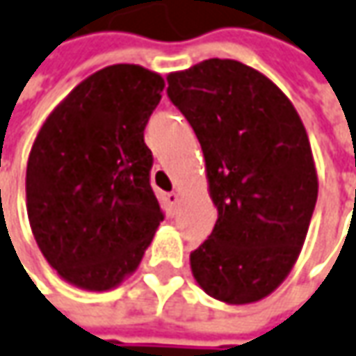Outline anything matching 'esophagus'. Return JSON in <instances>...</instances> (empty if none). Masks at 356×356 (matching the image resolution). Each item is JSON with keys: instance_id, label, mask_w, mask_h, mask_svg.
I'll use <instances>...</instances> for the list:
<instances>
[{"instance_id": "esophagus-1", "label": "esophagus", "mask_w": 356, "mask_h": 356, "mask_svg": "<svg viewBox=\"0 0 356 356\" xmlns=\"http://www.w3.org/2000/svg\"><path fill=\"white\" fill-rule=\"evenodd\" d=\"M168 202H169V207H171V209H175L179 202H181V195H179V193H175V191H173V193H169Z\"/></svg>"}]
</instances>
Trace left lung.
<instances>
[{"mask_svg": "<svg viewBox=\"0 0 356 356\" xmlns=\"http://www.w3.org/2000/svg\"><path fill=\"white\" fill-rule=\"evenodd\" d=\"M169 101L197 134L218 220L191 253L200 289L228 304L265 298L292 269L318 200L306 128L286 95L236 60L168 76Z\"/></svg>", "mask_w": 356, "mask_h": 356, "instance_id": "8db88e82", "label": "left lung"}]
</instances>
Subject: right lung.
<instances>
[{"label": "right lung", "mask_w": 356, "mask_h": 356, "mask_svg": "<svg viewBox=\"0 0 356 356\" xmlns=\"http://www.w3.org/2000/svg\"><path fill=\"white\" fill-rule=\"evenodd\" d=\"M163 79L117 64L89 76L46 118L26 163V212L67 282L108 290L136 269L163 210L149 185L144 128Z\"/></svg>", "instance_id": "right-lung-1"}]
</instances>
